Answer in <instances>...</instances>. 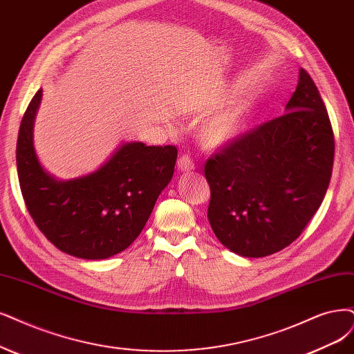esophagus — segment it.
Returning a JSON list of instances; mask_svg holds the SVG:
<instances>
[{
  "label": "esophagus",
  "instance_id": "34e87169",
  "mask_svg": "<svg viewBox=\"0 0 354 354\" xmlns=\"http://www.w3.org/2000/svg\"><path fill=\"white\" fill-rule=\"evenodd\" d=\"M178 167H179V170H182V172H191L195 166H194V162L191 160V157L184 154L178 159Z\"/></svg>",
  "mask_w": 354,
  "mask_h": 354
}]
</instances>
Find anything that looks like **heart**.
I'll list each match as a JSON object with an SVG mask.
<instances>
[{
    "label": "heart",
    "instance_id": "1",
    "mask_svg": "<svg viewBox=\"0 0 354 354\" xmlns=\"http://www.w3.org/2000/svg\"><path fill=\"white\" fill-rule=\"evenodd\" d=\"M252 104L250 100L234 102L210 115L201 124L200 137L205 147L217 149L238 140L250 127Z\"/></svg>",
    "mask_w": 354,
    "mask_h": 354
}]
</instances>
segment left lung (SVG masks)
I'll return each instance as SVG.
<instances>
[{
	"label": "left lung",
	"instance_id": "left-lung-1",
	"mask_svg": "<svg viewBox=\"0 0 354 354\" xmlns=\"http://www.w3.org/2000/svg\"><path fill=\"white\" fill-rule=\"evenodd\" d=\"M284 115L243 134L205 163L207 217L232 252L261 258L281 251L319 208L333 172L334 133L310 75Z\"/></svg>",
	"mask_w": 354,
	"mask_h": 354
}]
</instances>
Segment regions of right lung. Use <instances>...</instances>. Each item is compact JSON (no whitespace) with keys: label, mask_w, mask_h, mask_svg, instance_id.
Instances as JSON below:
<instances>
[{"label":"right lung","mask_w":354,"mask_h":354,"mask_svg":"<svg viewBox=\"0 0 354 354\" xmlns=\"http://www.w3.org/2000/svg\"><path fill=\"white\" fill-rule=\"evenodd\" d=\"M36 91L19 129L17 174L26 207L46 239L83 259H104L133 243L174 176L175 146L125 142L95 172L68 180L50 176L33 147Z\"/></svg>","instance_id":"obj_1"}]
</instances>
